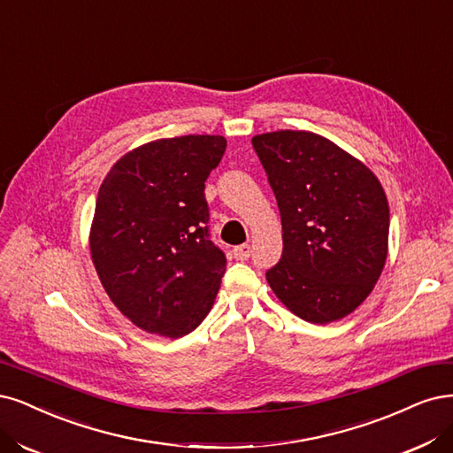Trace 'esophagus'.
I'll use <instances>...</instances> for the list:
<instances>
[{
  "instance_id": "34e87169",
  "label": "esophagus",
  "mask_w": 453,
  "mask_h": 453,
  "mask_svg": "<svg viewBox=\"0 0 453 453\" xmlns=\"http://www.w3.org/2000/svg\"><path fill=\"white\" fill-rule=\"evenodd\" d=\"M232 255H234V258H236V260H247L249 257H251V245H247V243H243V245H238V247H234V251H232Z\"/></svg>"
}]
</instances>
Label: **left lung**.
Returning a JSON list of instances; mask_svg holds the SVG:
<instances>
[{
    "instance_id": "8db88e82",
    "label": "left lung",
    "mask_w": 453,
    "mask_h": 453,
    "mask_svg": "<svg viewBox=\"0 0 453 453\" xmlns=\"http://www.w3.org/2000/svg\"><path fill=\"white\" fill-rule=\"evenodd\" d=\"M283 223V257L268 285L296 317L345 319L375 288L388 257L389 208L379 178L311 131L253 136Z\"/></svg>"
}]
</instances>
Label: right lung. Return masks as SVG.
Returning <instances> with one entry per match:
<instances>
[{"label":"right lung","instance_id":"1","mask_svg":"<svg viewBox=\"0 0 453 453\" xmlns=\"http://www.w3.org/2000/svg\"><path fill=\"white\" fill-rule=\"evenodd\" d=\"M219 134L159 138L114 163L99 187L89 251L108 298L140 330L183 337L206 319L226 257L208 238L204 181Z\"/></svg>","mask_w":453,"mask_h":453}]
</instances>
